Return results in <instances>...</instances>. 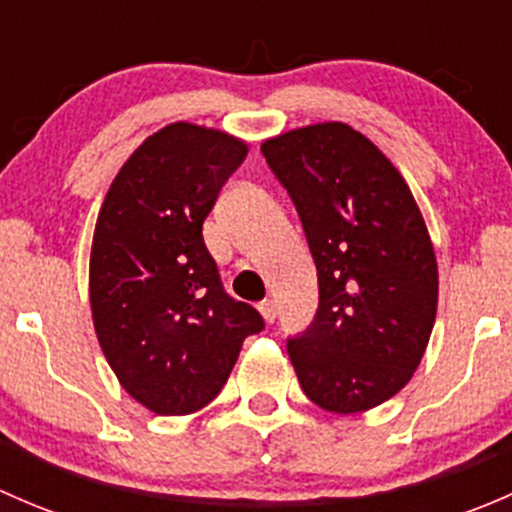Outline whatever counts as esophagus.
Here are the masks:
<instances>
[{
    "label": "esophagus",
    "instance_id": "obj_1",
    "mask_svg": "<svg viewBox=\"0 0 512 512\" xmlns=\"http://www.w3.org/2000/svg\"><path fill=\"white\" fill-rule=\"evenodd\" d=\"M260 314L262 317H265V322H275L277 319V307H275V302H272V299H265V302H260Z\"/></svg>",
    "mask_w": 512,
    "mask_h": 512
}]
</instances>
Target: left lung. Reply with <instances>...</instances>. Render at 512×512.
Returning <instances> with one entry per match:
<instances>
[{"mask_svg": "<svg viewBox=\"0 0 512 512\" xmlns=\"http://www.w3.org/2000/svg\"><path fill=\"white\" fill-rule=\"evenodd\" d=\"M262 156L317 265V312L287 337L299 386L324 411L374 409L409 384L436 319V255L414 195L347 123L289 131Z\"/></svg>", "mask_w": 512, "mask_h": 512, "instance_id": "obj_1", "label": "left lung"}]
</instances>
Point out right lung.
Listing matches in <instances>:
<instances>
[{
	"label": "right lung",
	"instance_id": "1",
	"mask_svg": "<svg viewBox=\"0 0 512 512\" xmlns=\"http://www.w3.org/2000/svg\"><path fill=\"white\" fill-rule=\"evenodd\" d=\"M247 146L193 123L153 133L118 170L91 247V312L123 389L160 416L208 406L242 342L265 329L225 292L203 240L220 190Z\"/></svg>",
	"mask_w": 512,
	"mask_h": 512
}]
</instances>
